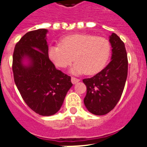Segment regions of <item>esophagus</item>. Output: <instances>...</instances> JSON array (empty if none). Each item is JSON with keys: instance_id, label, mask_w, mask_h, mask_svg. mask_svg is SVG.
Instances as JSON below:
<instances>
[{"instance_id": "esophagus-1", "label": "esophagus", "mask_w": 147, "mask_h": 147, "mask_svg": "<svg viewBox=\"0 0 147 147\" xmlns=\"http://www.w3.org/2000/svg\"><path fill=\"white\" fill-rule=\"evenodd\" d=\"M78 82H80V80L79 79H76V78H74V77H71V82L74 85V84H76V83H77Z\"/></svg>"}]
</instances>
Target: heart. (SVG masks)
Masks as SVG:
<instances>
[{"label": "heart", "instance_id": "obj_1", "mask_svg": "<svg viewBox=\"0 0 147 147\" xmlns=\"http://www.w3.org/2000/svg\"><path fill=\"white\" fill-rule=\"evenodd\" d=\"M110 53V44L107 39L87 34L65 36L60 44L50 45L48 50L49 59L59 67H66L74 59L76 62L71 69L74 74L98 72L106 64Z\"/></svg>", "mask_w": 147, "mask_h": 147}]
</instances>
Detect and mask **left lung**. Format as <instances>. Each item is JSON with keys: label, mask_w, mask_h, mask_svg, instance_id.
Masks as SVG:
<instances>
[{"label": "left lung", "mask_w": 147, "mask_h": 147, "mask_svg": "<svg viewBox=\"0 0 147 147\" xmlns=\"http://www.w3.org/2000/svg\"><path fill=\"white\" fill-rule=\"evenodd\" d=\"M112 47L111 61L102 71L91 78L84 79L87 93L84 98L90 113L102 115L110 112L121 96L128 71L125 45L116 34L109 39Z\"/></svg>", "instance_id": "1"}]
</instances>
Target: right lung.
Here are the masks:
<instances>
[{"label":"right lung","instance_id":"add662e5","mask_svg":"<svg viewBox=\"0 0 147 147\" xmlns=\"http://www.w3.org/2000/svg\"><path fill=\"white\" fill-rule=\"evenodd\" d=\"M47 33V29L40 28L23 35L15 45L12 61L14 80L22 98L43 116L59 111L73 85L71 76L57 69L49 59Z\"/></svg>","mask_w":147,"mask_h":147}]
</instances>
